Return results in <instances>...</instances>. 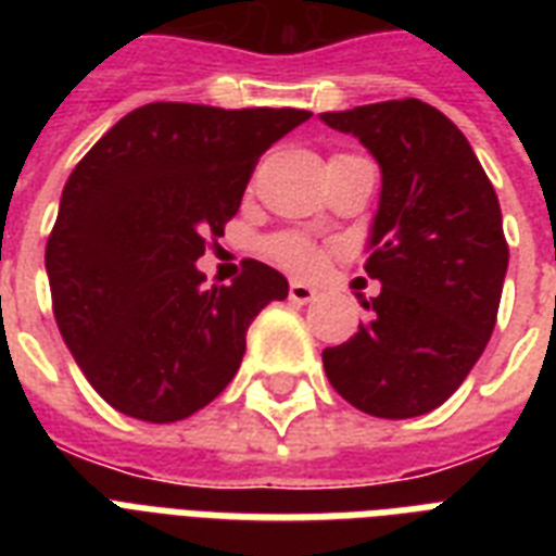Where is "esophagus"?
Listing matches in <instances>:
<instances>
[{
	"label": "esophagus",
	"instance_id": "34e87169",
	"mask_svg": "<svg viewBox=\"0 0 556 556\" xmlns=\"http://www.w3.org/2000/svg\"><path fill=\"white\" fill-rule=\"evenodd\" d=\"M314 296H317V291H314L312 286H305V282H291L288 286V300L296 305H305V303H312Z\"/></svg>",
	"mask_w": 556,
	"mask_h": 556
}]
</instances>
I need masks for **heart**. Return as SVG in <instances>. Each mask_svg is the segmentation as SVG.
<instances>
[{
  "label": "heart",
  "mask_w": 556,
  "mask_h": 556,
  "mask_svg": "<svg viewBox=\"0 0 556 556\" xmlns=\"http://www.w3.org/2000/svg\"><path fill=\"white\" fill-rule=\"evenodd\" d=\"M268 253L274 262L294 274H312L320 265V248L300 233H279L268 242Z\"/></svg>",
  "instance_id": "b5f03b06"
}]
</instances>
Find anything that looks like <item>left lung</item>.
Masks as SVG:
<instances>
[{
	"mask_svg": "<svg viewBox=\"0 0 556 556\" xmlns=\"http://www.w3.org/2000/svg\"><path fill=\"white\" fill-rule=\"evenodd\" d=\"M380 164L366 274L380 294L355 338L323 349L331 387L375 418L447 401L482 357L508 270L500 199L470 143L421 100L323 112Z\"/></svg>",
	"mask_w": 556,
	"mask_h": 556,
	"instance_id": "1",
	"label": "left lung"
}]
</instances>
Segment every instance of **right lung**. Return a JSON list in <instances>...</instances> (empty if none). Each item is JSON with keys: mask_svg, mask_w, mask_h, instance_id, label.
<instances>
[{"mask_svg": "<svg viewBox=\"0 0 556 556\" xmlns=\"http://www.w3.org/2000/svg\"><path fill=\"white\" fill-rule=\"evenodd\" d=\"M308 117L147 103L74 167L46 244L48 286L65 346L117 413L152 424L199 413L233 380L253 317L288 296L265 262L204 288L195 260L236 216L262 152Z\"/></svg>", "mask_w": 556, "mask_h": 556, "instance_id": "1", "label": "right lung"}]
</instances>
